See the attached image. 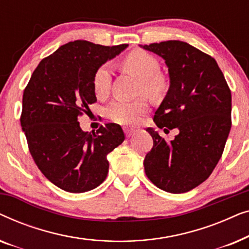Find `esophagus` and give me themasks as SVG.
<instances>
[{
  "instance_id": "esophagus-1",
  "label": "esophagus",
  "mask_w": 249,
  "mask_h": 249,
  "mask_svg": "<svg viewBox=\"0 0 249 249\" xmlns=\"http://www.w3.org/2000/svg\"><path fill=\"white\" fill-rule=\"evenodd\" d=\"M124 134H125V137H131L132 135L135 134V130H132V129H128V128H125L124 129Z\"/></svg>"
}]
</instances>
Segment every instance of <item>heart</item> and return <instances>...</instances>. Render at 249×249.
<instances>
[{
    "label": "heart",
    "instance_id": "1",
    "mask_svg": "<svg viewBox=\"0 0 249 249\" xmlns=\"http://www.w3.org/2000/svg\"><path fill=\"white\" fill-rule=\"evenodd\" d=\"M122 66L128 72L134 74L141 80V91L147 96L154 97L165 87V80L160 74V63L154 56L144 51H132L122 60ZM111 81V71L107 64H103L95 71L93 78L94 93L98 97L107 94ZM148 110L147 103L144 100L125 102L117 100L107 108V117L114 122L124 125L137 124Z\"/></svg>",
    "mask_w": 249,
    "mask_h": 249
}]
</instances>
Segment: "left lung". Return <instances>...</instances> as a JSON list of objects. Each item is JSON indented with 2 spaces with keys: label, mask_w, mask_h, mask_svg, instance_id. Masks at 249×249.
Masks as SVG:
<instances>
[{
  "label": "left lung",
  "mask_w": 249,
  "mask_h": 249,
  "mask_svg": "<svg viewBox=\"0 0 249 249\" xmlns=\"http://www.w3.org/2000/svg\"><path fill=\"white\" fill-rule=\"evenodd\" d=\"M141 47L165 61L170 86L154 115L166 142L153 128V148L144 160L147 178L172 194L189 192L209 178L222 155L231 129V91L212 56L181 40Z\"/></svg>",
  "instance_id": "1"
}]
</instances>
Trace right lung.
Wrapping results in <instances>:
<instances>
[{"instance_id":"obj_1","label":"right lung","mask_w":249,"mask_h":249,"mask_svg":"<svg viewBox=\"0 0 249 249\" xmlns=\"http://www.w3.org/2000/svg\"><path fill=\"white\" fill-rule=\"evenodd\" d=\"M128 47L74 40L40 61L22 97L21 122L36 165L59 188L85 193L108 172L107 154L124 141L121 127L107 124L81 130L78 117L96 102L94 73Z\"/></svg>"}]
</instances>
